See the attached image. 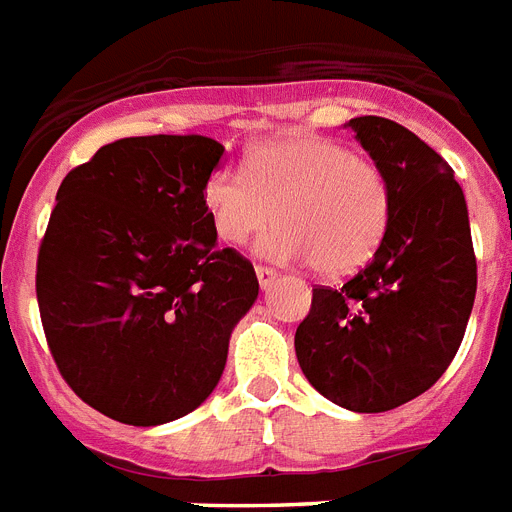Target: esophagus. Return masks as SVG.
I'll list each match as a JSON object with an SVG mask.
<instances>
[{
	"label": "esophagus",
	"instance_id": "1",
	"mask_svg": "<svg viewBox=\"0 0 512 512\" xmlns=\"http://www.w3.org/2000/svg\"><path fill=\"white\" fill-rule=\"evenodd\" d=\"M256 277H259L261 287H269L277 280V269H272V266H256Z\"/></svg>",
	"mask_w": 512,
	"mask_h": 512
}]
</instances>
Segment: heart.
<instances>
[{
  "label": "heart",
  "instance_id": "heart-1",
  "mask_svg": "<svg viewBox=\"0 0 512 512\" xmlns=\"http://www.w3.org/2000/svg\"><path fill=\"white\" fill-rule=\"evenodd\" d=\"M204 206L222 243L243 246L266 232L261 251L277 261H311L345 277L369 264L392 219V185L369 156L322 135L256 143L243 172L222 167L204 183Z\"/></svg>",
  "mask_w": 512,
  "mask_h": 512
}]
</instances>
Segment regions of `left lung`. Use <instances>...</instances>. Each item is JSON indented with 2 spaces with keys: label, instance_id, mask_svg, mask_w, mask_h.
I'll use <instances>...</instances> for the list:
<instances>
[{
  "label": "left lung",
  "instance_id": "obj_1",
  "mask_svg": "<svg viewBox=\"0 0 512 512\" xmlns=\"http://www.w3.org/2000/svg\"><path fill=\"white\" fill-rule=\"evenodd\" d=\"M348 125L390 177V230L350 280L314 287L295 356L327 400L382 413L429 390L458 353L476 253L453 167L398 122L366 114Z\"/></svg>",
  "mask_w": 512,
  "mask_h": 512
}]
</instances>
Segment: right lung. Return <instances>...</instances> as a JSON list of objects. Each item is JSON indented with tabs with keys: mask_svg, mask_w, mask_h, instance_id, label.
<instances>
[{
	"mask_svg": "<svg viewBox=\"0 0 512 512\" xmlns=\"http://www.w3.org/2000/svg\"><path fill=\"white\" fill-rule=\"evenodd\" d=\"M222 154L204 135L122 138L57 190L36 261L46 345L75 395L120 424L196 411L259 295L253 264L217 248L204 206Z\"/></svg>",
	"mask_w": 512,
	"mask_h": 512,
	"instance_id": "1",
	"label": "right lung"
}]
</instances>
